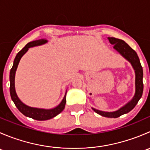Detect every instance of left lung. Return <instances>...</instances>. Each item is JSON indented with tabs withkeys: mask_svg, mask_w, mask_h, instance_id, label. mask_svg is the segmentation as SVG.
I'll use <instances>...</instances> for the list:
<instances>
[{
	"mask_svg": "<svg viewBox=\"0 0 150 150\" xmlns=\"http://www.w3.org/2000/svg\"><path fill=\"white\" fill-rule=\"evenodd\" d=\"M108 40L112 45H114V48L120 53V54L126 59L131 64L134 71H135V94L133 99L128 103L115 112H103L98 110L96 109L92 108V110L100 115L106 117H113L116 118L122 115L129 112L131 110L135 107L139 101L143 93L144 84H143V69L141 65V63L137 52L133 48L128 46L124 40L115 38H108Z\"/></svg>",
	"mask_w": 150,
	"mask_h": 150,
	"instance_id": "obj_1",
	"label": "left lung"
}]
</instances>
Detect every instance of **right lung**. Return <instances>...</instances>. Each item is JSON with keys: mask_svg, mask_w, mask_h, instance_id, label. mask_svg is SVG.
I'll list each match as a JSON object with an SVG mask.
<instances>
[{"mask_svg": "<svg viewBox=\"0 0 150 150\" xmlns=\"http://www.w3.org/2000/svg\"><path fill=\"white\" fill-rule=\"evenodd\" d=\"M48 40H45V39H40L38 40H35V41H32L28 43L17 54H16V57L13 61V67L10 70V94L11 97L12 101L13 103L15 104L16 107H17L18 110L24 115L27 116V117H31V118L34 119V120H49V119L53 118V117H56L57 115L59 114L61 112L63 111L64 109L66 104V93L64 95V98H63L62 101L61 103L57 106L56 107L53 109H50V110H45V109H39V108H35V107H30L29 106L26 105L21 102L20 99L18 98L17 95H16V91H15V85H14V79H15V73H16V69H17L18 64H19V61H20L21 58L22 56L28 51L29 48L31 47L40 46V45L45 44L47 43Z\"/></svg>", "mask_w": 150, "mask_h": 150, "instance_id": "add662e5", "label": "right lung"}]
</instances>
